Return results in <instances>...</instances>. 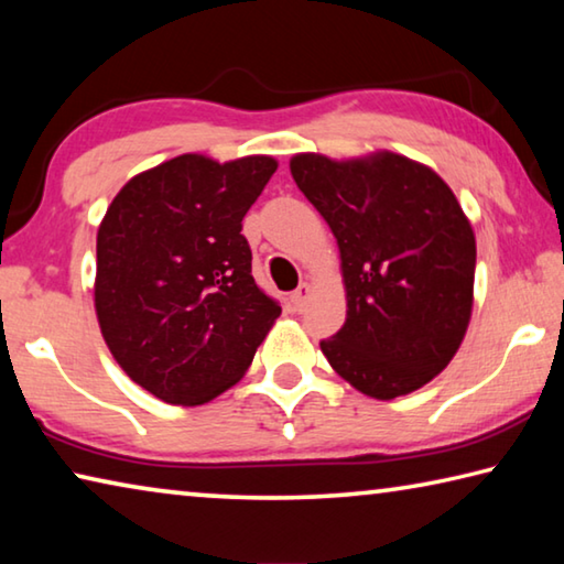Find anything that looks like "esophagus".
Listing matches in <instances>:
<instances>
[{
	"instance_id": "esophagus-1",
	"label": "esophagus",
	"mask_w": 564,
	"mask_h": 564,
	"mask_svg": "<svg viewBox=\"0 0 564 564\" xmlns=\"http://www.w3.org/2000/svg\"><path fill=\"white\" fill-rule=\"evenodd\" d=\"M308 295H311V283H301L299 289L293 291L291 301L295 305V311H303L305 308V303H308Z\"/></svg>"
}]
</instances>
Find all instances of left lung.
Instances as JSON below:
<instances>
[{"label":"left lung","mask_w":564,"mask_h":564,"mask_svg":"<svg viewBox=\"0 0 564 564\" xmlns=\"http://www.w3.org/2000/svg\"><path fill=\"white\" fill-rule=\"evenodd\" d=\"M291 174L340 251L348 311L321 340L330 368L378 400L431 383L473 316L475 234L451 186L393 151L295 154Z\"/></svg>","instance_id":"8db88e82"}]
</instances>
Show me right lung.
Segmentation results:
<instances>
[{"label":"right lung","mask_w":564,"mask_h":564,"mask_svg":"<svg viewBox=\"0 0 564 564\" xmlns=\"http://www.w3.org/2000/svg\"><path fill=\"white\" fill-rule=\"evenodd\" d=\"M279 161L181 154L129 178L97 234L94 308L113 360L171 405L236 386L281 305L251 275L241 221Z\"/></svg>","instance_id":"obj_1"}]
</instances>
